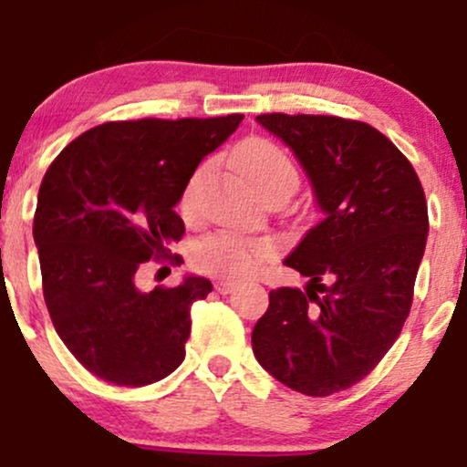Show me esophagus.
<instances>
[{"mask_svg": "<svg viewBox=\"0 0 467 467\" xmlns=\"http://www.w3.org/2000/svg\"><path fill=\"white\" fill-rule=\"evenodd\" d=\"M234 287H237V283H233V281H215V289L219 294L234 292Z\"/></svg>", "mask_w": 467, "mask_h": 467, "instance_id": "34e87169", "label": "esophagus"}]
</instances>
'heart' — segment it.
<instances>
[{"label":"heart","instance_id":"1","mask_svg":"<svg viewBox=\"0 0 467 467\" xmlns=\"http://www.w3.org/2000/svg\"><path fill=\"white\" fill-rule=\"evenodd\" d=\"M234 162L241 173L248 178L264 195L272 191H296L298 171L289 155L267 138H250L234 149ZM213 175V164L203 162L197 166L186 182L180 197V208L184 217L192 219L200 213L203 189ZM275 245L267 239H248L234 233H211L200 239L192 248V264L203 275L219 278H245L254 275L270 256Z\"/></svg>","mask_w":467,"mask_h":467}]
</instances>
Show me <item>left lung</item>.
Here are the masks:
<instances>
[{
	"instance_id": "8db88e82",
	"label": "left lung",
	"mask_w": 467,
	"mask_h": 467,
	"mask_svg": "<svg viewBox=\"0 0 467 467\" xmlns=\"http://www.w3.org/2000/svg\"><path fill=\"white\" fill-rule=\"evenodd\" d=\"M296 153L325 217L285 259L307 289L278 287L252 351L281 384L327 398L358 384L410 314L428 237L421 182L404 153L362 120L261 114Z\"/></svg>"
}]
</instances>
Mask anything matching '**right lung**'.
<instances>
[{
    "instance_id": "add662e5",
    "label": "right lung",
    "mask_w": 467,
    "mask_h": 467,
    "mask_svg": "<svg viewBox=\"0 0 467 467\" xmlns=\"http://www.w3.org/2000/svg\"><path fill=\"white\" fill-rule=\"evenodd\" d=\"M241 120H111L80 133L47 166L32 223L46 307L96 378L144 387L184 360L191 305L213 292L211 281L189 276L140 292L136 272L151 259L180 264L169 250L184 234L175 203L203 155Z\"/></svg>"
}]
</instances>
